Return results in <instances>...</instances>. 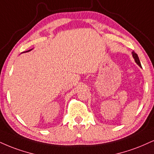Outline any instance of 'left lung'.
Listing matches in <instances>:
<instances>
[{
    "label": "left lung",
    "mask_w": 154,
    "mask_h": 154,
    "mask_svg": "<svg viewBox=\"0 0 154 154\" xmlns=\"http://www.w3.org/2000/svg\"><path fill=\"white\" fill-rule=\"evenodd\" d=\"M132 56L133 57V59H134L135 62H136V64H138V65L139 66L140 68H142L141 64H140V60H139V58H138V55H137V54L135 53L134 51H132Z\"/></svg>",
    "instance_id": "1"
}]
</instances>
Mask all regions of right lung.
Masks as SVG:
<instances>
[{
    "mask_svg": "<svg viewBox=\"0 0 154 154\" xmlns=\"http://www.w3.org/2000/svg\"><path fill=\"white\" fill-rule=\"evenodd\" d=\"M33 49H30V50H29V51H24V52H29V51H31V50H32Z\"/></svg>",
    "mask_w": 154,
    "mask_h": 154,
    "instance_id": "obj_1",
    "label": "right lung"
}]
</instances>
